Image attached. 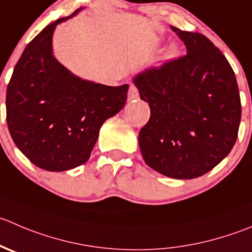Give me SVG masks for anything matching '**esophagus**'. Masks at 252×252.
I'll return each instance as SVG.
<instances>
[{"mask_svg":"<svg viewBox=\"0 0 252 252\" xmlns=\"http://www.w3.org/2000/svg\"><path fill=\"white\" fill-rule=\"evenodd\" d=\"M139 98V91L134 85H130L128 92V101H136Z\"/></svg>","mask_w":252,"mask_h":252,"instance_id":"34e87169","label":"esophagus"}]
</instances>
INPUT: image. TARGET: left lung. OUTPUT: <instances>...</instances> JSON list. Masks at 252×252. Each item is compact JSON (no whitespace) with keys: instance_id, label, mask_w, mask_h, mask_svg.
<instances>
[{"instance_id":"left-lung-1","label":"left lung","mask_w":252,"mask_h":252,"mask_svg":"<svg viewBox=\"0 0 252 252\" xmlns=\"http://www.w3.org/2000/svg\"><path fill=\"white\" fill-rule=\"evenodd\" d=\"M172 31L187 54L134 79L150 119L139 133L145 162L161 175L191 180L231 151L241 119L238 82L225 56L201 33Z\"/></svg>"}]
</instances>
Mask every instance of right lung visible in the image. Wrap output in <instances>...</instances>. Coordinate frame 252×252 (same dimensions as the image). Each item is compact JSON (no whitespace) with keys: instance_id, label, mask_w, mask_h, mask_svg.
Segmentation results:
<instances>
[{"instance_id":"right-lung-1","label":"right lung","mask_w":252,"mask_h":252,"mask_svg":"<svg viewBox=\"0 0 252 252\" xmlns=\"http://www.w3.org/2000/svg\"><path fill=\"white\" fill-rule=\"evenodd\" d=\"M80 9L46 26L26 46L7 86L9 134L28 160L46 171L86 162L102 124L126 102L128 85L81 80L53 56L54 29Z\"/></svg>"}]
</instances>
